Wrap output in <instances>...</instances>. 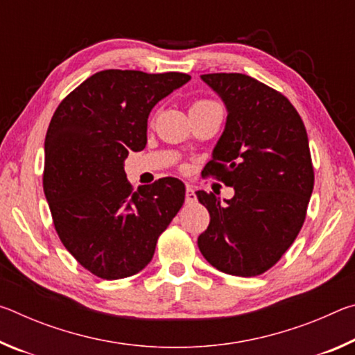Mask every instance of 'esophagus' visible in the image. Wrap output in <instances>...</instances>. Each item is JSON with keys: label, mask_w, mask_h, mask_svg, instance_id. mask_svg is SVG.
Returning <instances> with one entry per match:
<instances>
[{"label": "esophagus", "mask_w": 355, "mask_h": 355, "mask_svg": "<svg viewBox=\"0 0 355 355\" xmlns=\"http://www.w3.org/2000/svg\"><path fill=\"white\" fill-rule=\"evenodd\" d=\"M186 203H194L196 202V194H194V189H192L191 184H186Z\"/></svg>", "instance_id": "34e87169"}]
</instances>
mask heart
<instances>
[{
    "label": "heart",
    "mask_w": 355,
    "mask_h": 355,
    "mask_svg": "<svg viewBox=\"0 0 355 355\" xmlns=\"http://www.w3.org/2000/svg\"><path fill=\"white\" fill-rule=\"evenodd\" d=\"M207 103H213V101H209V100H199V101H196V103L192 105V106H197V105H207Z\"/></svg>",
    "instance_id": "obj_1"
}]
</instances>
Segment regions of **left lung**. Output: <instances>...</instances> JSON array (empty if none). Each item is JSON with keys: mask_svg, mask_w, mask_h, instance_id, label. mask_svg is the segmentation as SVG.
Wrapping results in <instances>:
<instances>
[{"mask_svg": "<svg viewBox=\"0 0 355 355\" xmlns=\"http://www.w3.org/2000/svg\"><path fill=\"white\" fill-rule=\"evenodd\" d=\"M200 78L227 107L205 173L235 196L220 203L213 192H196L209 213L197 244L219 271L254 277L280 260L302 228L315 183L307 131L290 100L255 78Z\"/></svg>", "mask_w": 355, "mask_h": 355, "instance_id": "left-lung-1", "label": "left lung"}]
</instances>
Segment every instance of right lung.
<instances>
[{
	"instance_id": "obj_1",
	"label": "right lung",
	"mask_w": 355,
	"mask_h": 355,
	"mask_svg": "<svg viewBox=\"0 0 355 355\" xmlns=\"http://www.w3.org/2000/svg\"><path fill=\"white\" fill-rule=\"evenodd\" d=\"M189 80L178 71L103 70L53 114L44 169L53 224L65 249L100 279L142 271L183 205L178 178H159L133 192L123 161L146 147L153 106Z\"/></svg>"
}]
</instances>
